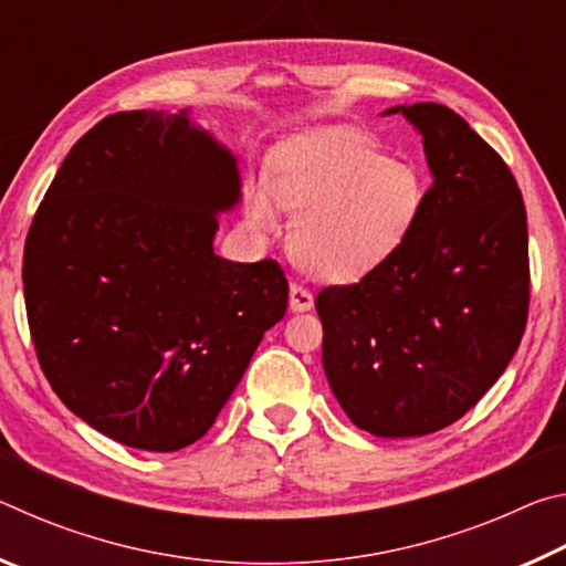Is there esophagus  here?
I'll return each instance as SVG.
<instances>
[{"mask_svg":"<svg viewBox=\"0 0 566 566\" xmlns=\"http://www.w3.org/2000/svg\"><path fill=\"white\" fill-rule=\"evenodd\" d=\"M290 306H292V312H306V310H312V306H314L312 292L306 290V286L292 282V284H290Z\"/></svg>","mask_w":566,"mask_h":566,"instance_id":"1","label":"esophagus"}]
</instances>
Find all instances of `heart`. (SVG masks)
Segmentation results:
<instances>
[{
	"mask_svg": "<svg viewBox=\"0 0 566 566\" xmlns=\"http://www.w3.org/2000/svg\"><path fill=\"white\" fill-rule=\"evenodd\" d=\"M266 185L249 197V224L272 232L280 205L292 209L294 260L324 280H354L389 260L424 207V185L415 169L375 142L342 132L284 145Z\"/></svg>",
	"mask_w": 566,
	"mask_h": 566,
	"instance_id": "1",
	"label": "heart"
}]
</instances>
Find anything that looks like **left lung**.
I'll use <instances>...</instances> for the list:
<instances>
[{
	"instance_id": "1",
	"label": "left lung",
	"mask_w": 566,
	"mask_h": 566,
	"mask_svg": "<svg viewBox=\"0 0 566 566\" xmlns=\"http://www.w3.org/2000/svg\"><path fill=\"white\" fill-rule=\"evenodd\" d=\"M395 112L424 139V207L389 260L314 304L347 417L377 437H421L464 417L512 361L530 314V237L510 167L457 112Z\"/></svg>"
}]
</instances>
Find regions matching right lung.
Segmentation results:
<instances>
[{
    "label": "right lung",
    "instance_id": "obj_1",
    "mask_svg": "<svg viewBox=\"0 0 566 566\" xmlns=\"http://www.w3.org/2000/svg\"><path fill=\"white\" fill-rule=\"evenodd\" d=\"M237 161L187 112H117L76 142L32 219L22 282L54 395L119 444L177 452L214 424L284 317L280 262L214 254Z\"/></svg>",
    "mask_w": 566,
    "mask_h": 566
}]
</instances>
